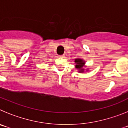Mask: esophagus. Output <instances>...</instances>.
<instances>
[{
  "instance_id": "obj_1",
  "label": "esophagus",
  "mask_w": 128,
  "mask_h": 128,
  "mask_svg": "<svg viewBox=\"0 0 128 128\" xmlns=\"http://www.w3.org/2000/svg\"><path fill=\"white\" fill-rule=\"evenodd\" d=\"M58 56L60 58H64V55H59Z\"/></svg>"
}]
</instances>
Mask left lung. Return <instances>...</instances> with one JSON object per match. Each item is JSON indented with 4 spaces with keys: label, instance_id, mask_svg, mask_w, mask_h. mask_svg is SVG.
<instances>
[{
    "label": "left lung",
    "instance_id": "8db88e82",
    "mask_svg": "<svg viewBox=\"0 0 128 128\" xmlns=\"http://www.w3.org/2000/svg\"><path fill=\"white\" fill-rule=\"evenodd\" d=\"M74 62L76 63V68L79 70V72L80 73H82V72H84V68L82 67H83V66L85 64V62L83 61V60L80 58H77L76 59Z\"/></svg>",
    "mask_w": 128,
    "mask_h": 128
}]
</instances>
